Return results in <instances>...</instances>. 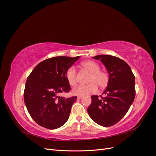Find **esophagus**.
Listing matches in <instances>:
<instances>
[{"instance_id": "1", "label": "esophagus", "mask_w": 156, "mask_h": 156, "mask_svg": "<svg viewBox=\"0 0 156 156\" xmlns=\"http://www.w3.org/2000/svg\"><path fill=\"white\" fill-rule=\"evenodd\" d=\"M83 98V96H78L77 97V99H78V100H81V99Z\"/></svg>"}]
</instances>
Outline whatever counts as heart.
Here are the masks:
<instances>
[{
	"label": "heart",
	"mask_w": 156,
	"mask_h": 156,
	"mask_svg": "<svg viewBox=\"0 0 156 156\" xmlns=\"http://www.w3.org/2000/svg\"><path fill=\"white\" fill-rule=\"evenodd\" d=\"M83 67L91 73L88 84H81L74 88L72 94L76 96H87L88 94L96 92L98 90V85L103 88L107 85L109 81L108 74L104 71L100 70V66L97 62L92 60H88L83 63ZM66 78L70 86H75L77 83V70L75 66L69 67L66 72Z\"/></svg>",
	"instance_id": "b5f03b06"
}]
</instances>
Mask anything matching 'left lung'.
I'll list each match as a JSON object with an SVG mask.
<instances>
[{"instance_id": "obj_1", "label": "left lung", "mask_w": 156, "mask_h": 156, "mask_svg": "<svg viewBox=\"0 0 156 156\" xmlns=\"http://www.w3.org/2000/svg\"><path fill=\"white\" fill-rule=\"evenodd\" d=\"M94 59L100 60L107 68L109 77L105 97L92 96V103L87 111L98 124L109 127L116 124L128 111L135 96V76L129 66L116 56L97 55Z\"/></svg>"}]
</instances>
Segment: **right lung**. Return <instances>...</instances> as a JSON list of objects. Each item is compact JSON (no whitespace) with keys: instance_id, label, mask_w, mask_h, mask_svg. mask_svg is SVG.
Segmentation results:
<instances>
[{"instance_id":"obj_1","label":"right lung","mask_w":156,"mask_h":156,"mask_svg":"<svg viewBox=\"0 0 156 156\" xmlns=\"http://www.w3.org/2000/svg\"><path fill=\"white\" fill-rule=\"evenodd\" d=\"M80 56H56L37 64L25 83L24 100L32 119L37 124L49 129L63 126L69 119L77 96H59L69 92L70 85L66 78L67 69Z\"/></svg>"}]
</instances>
